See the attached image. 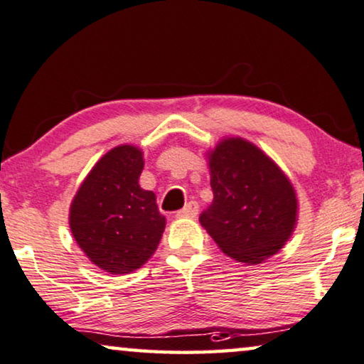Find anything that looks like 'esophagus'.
I'll return each mask as SVG.
<instances>
[{"label":"esophagus","mask_w":364,"mask_h":364,"mask_svg":"<svg viewBox=\"0 0 364 364\" xmlns=\"http://www.w3.org/2000/svg\"><path fill=\"white\" fill-rule=\"evenodd\" d=\"M198 210H199L198 203L191 200V203H188L181 210H178L176 217L178 219H194V217L198 215Z\"/></svg>","instance_id":"esophagus-1"}]
</instances>
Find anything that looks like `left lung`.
Here are the masks:
<instances>
[{"label": "left lung", "instance_id": "obj_1", "mask_svg": "<svg viewBox=\"0 0 364 364\" xmlns=\"http://www.w3.org/2000/svg\"><path fill=\"white\" fill-rule=\"evenodd\" d=\"M213 204L199 217L217 247L237 262L258 264L278 253L297 224L296 189L257 145L224 137L208 150Z\"/></svg>", "mask_w": 364, "mask_h": 364}]
</instances>
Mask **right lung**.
<instances>
[{"label": "right lung", "mask_w": 364, "mask_h": 364, "mask_svg": "<svg viewBox=\"0 0 364 364\" xmlns=\"http://www.w3.org/2000/svg\"><path fill=\"white\" fill-rule=\"evenodd\" d=\"M144 151L117 145L102 155L70 205V230L90 262L111 274H127L149 262L166 219L154 191L140 188Z\"/></svg>", "instance_id": "right-lung-1"}]
</instances>
